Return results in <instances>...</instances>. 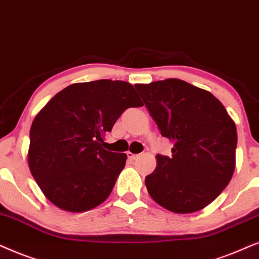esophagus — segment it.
<instances>
[{"label":"esophagus","instance_id":"34e87169","mask_svg":"<svg viewBox=\"0 0 259 259\" xmlns=\"http://www.w3.org/2000/svg\"><path fill=\"white\" fill-rule=\"evenodd\" d=\"M127 157H129L130 160H136V158L139 157V155H135V154L130 153V151H127Z\"/></svg>","mask_w":259,"mask_h":259}]
</instances>
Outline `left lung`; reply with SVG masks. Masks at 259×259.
Here are the masks:
<instances>
[{
	"mask_svg": "<svg viewBox=\"0 0 259 259\" xmlns=\"http://www.w3.org/2000/svg\"><path fill=\"white\" fill-rule=\"evenodd\" d=\"M135 88L161 135L173 143L170 157L156 155V168L146 178L148 193L156 204L174 213L205 208L234 173L233 119L211 92L181 79Z\"/></svg>",
	"mask_w": 259,
	"mask_h": 259,
	"instance_id": "8db88e82",
	"label": "left lung"
}]
</instances>
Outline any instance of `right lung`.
<instances>
[{"mask_svg": "<svg viewBox=\"0 0 259 259\" xmlns=\"http://www.w3.org/2000/svg\"><path fill=\"white\" fill-rule=\"evenodd\" d=\"M142 105L130 82L102 79L68 85L40 110L27 158L52 204L79 213L109 198L126 155L105 150V135L124 110Z\"/></svg>", "mask_w": 259, "mask_h": 259, "instance_id": "right-lung-1", "label": "right lung"}]
</instances>
